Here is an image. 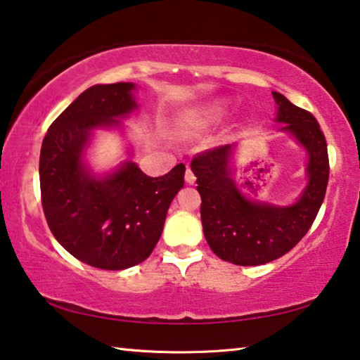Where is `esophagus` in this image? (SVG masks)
<instances>
[{
	"label": "esophagus",
	"instance_id": "1",
	"mask_svg": "<svg viewBox=\"0 0 360 360\" xmlns=\"http://www.w3.org/2000/svg\"><path fill=\"white\" fill-rule=\"evenodd\" d=\"M195 179H197V178H195L192 168L187 167V169H186V182H187V184H193Z\"/></svg>",
	"mask_w": 360,
	"mask_h": 360
}]
</instances>
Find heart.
<instances>
[{"instance_id":"b5f03b06","label":"heart","mask_w":360,"mask_h":360,"mask_svg":"<svg viewBox=\"0 0 360 360\" xmlns=\"http://www.w3.org/2000/svg\"><path fill=\"white\" fill-rule=\"evenodd\" d=\"M225 114H227V106H225V103H214V105L205 108L202 112L195 115L193 125L195 127L211 125L214 124V122L221 120Z\"/></svg>"}]
</instances>
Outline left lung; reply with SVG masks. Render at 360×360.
Returning a JSON list of instances; mask_svg holds the SVG:
<instances>
[{
    "mask_svg": "<svg viewBox=\"0 0 360 360\" xmlns=\"http://www.w3.org/2000/svg\"><path fill=\"white\" fill-rule=\"evenodd\" d=\"M278 122L285 124L309 154L308 186L292 206L249 202L230 179L231 146L206 149L192 158L197 191L202 197L203 233L217 257L235 265L252 266L283 257L311 227L324 202L328 182V154L324 133L311 112L273 92Z\"/></svg>",
    "mask_w": 360,
    "mask_h": 360,
    "instance_id": "left-lung-1",
    "label": "left lung"
}]
</instances>
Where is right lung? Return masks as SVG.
Segmentation results:
<instances>
[{
	"label": "right lung",
	"instance_id": "right-lung-1",
	"mask_svg": "<svg viewBox=\"0 0 360 360\" xmlns=\"http://www.w3.org/2000/svg\"><path fill=\"white\" fill-rule=\"evenodd\" d=\"M130 82L94 85L52 122L41 146V203L56 240L77 260L101 270H124L149 257L160 238L174 195L184 186V163L150 178L127 162L96 179L81 155L90 131L119 125L136 108Z\"/></svg>",
	"mask_w": 360,
	"mask_h": 360
}]
</instances>
